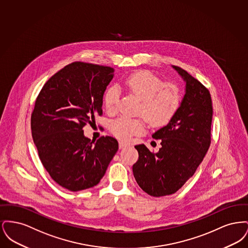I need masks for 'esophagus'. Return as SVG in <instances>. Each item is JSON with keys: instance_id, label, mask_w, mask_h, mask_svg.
Here are the masks:
<instances>
[{"instance_id": "obj_1", "label": "esophagus", "mask_w": 248, "mask_h": 248, "mask_svg": "<svg viewBox=\"0 0 248 248\" xmlns=\"http://www.w3.org/2000/svg\"><path fill=\"white\" fill-rule=\"evenodd\" d=\"M128 146H129V144L126 143V142H119V148H120V149H124V148H126V147H128Z\"/></svg>"}]
</instances>
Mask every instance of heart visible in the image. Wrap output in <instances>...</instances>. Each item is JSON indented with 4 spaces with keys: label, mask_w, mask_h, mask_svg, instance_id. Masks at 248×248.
I'll list each match as a JSON object with an SVG mask.
<instances>
[{
    "label": "heart",
    "mask_w": 248,
    "mask_h": 248,
    "mask_svg": "<svg viewBox=\"0 0 248 248\" xmlns=\"http://www.w3.org/2000/svg\"><path fill=\"white\" fill-rule=\"evenodd\" d=\"M124 87L141 101L139 114L147 120L150 125L161 127L175 116L181 103L182 95L177 85L165 83L149 71H137L124 82ZM120 92L116 86L110 87L104 96L108 112H114L118 106ZM144 121L122 116L111 122V133L121 140H127L144 131Z\"/></svg>",
    "instance_id": "obj_1"
}]
</instances>
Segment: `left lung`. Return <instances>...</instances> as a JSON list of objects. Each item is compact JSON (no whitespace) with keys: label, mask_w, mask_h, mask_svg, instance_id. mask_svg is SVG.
<instances>
[{"label":"left lung","mask_w":248,"mask_h":248,"mask_svg":"<svg viewBox=\"0 0 248 248\" xmlns=\"http://www.w3.org/2000/svg\"><path fill=\"white\" fill-rule=\"evenodd\" d=\"M185 82V94L175 116L153 134L162 140L159 152L153 154L137 145L139 160L133 165L137 183L154 197L173 194L193 176L211 142V95L202 83L183 69L172 66Z\"/></svg>","instance_id":"1"}]
</instances>
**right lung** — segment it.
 Instances as JSON below:
<instances>
[{"label": "right lung", "instance_id": "obj_1", "mask_svg": "<svg viewBox=\"0 0 248 248\" xmlns=\"http://www.w3.org/2000/svg\"><path fill=\"white\" fill-rule=\"evenodd\" d=\"M114 69L73 62L53 75L35 101L31 125L40 160L50 177L71 191L97 185L118 151V141L86 138L83 126L102 114L103 94Z\"/></svg>", "mask_w": 248, "mask_h": 248}]
</instances>
